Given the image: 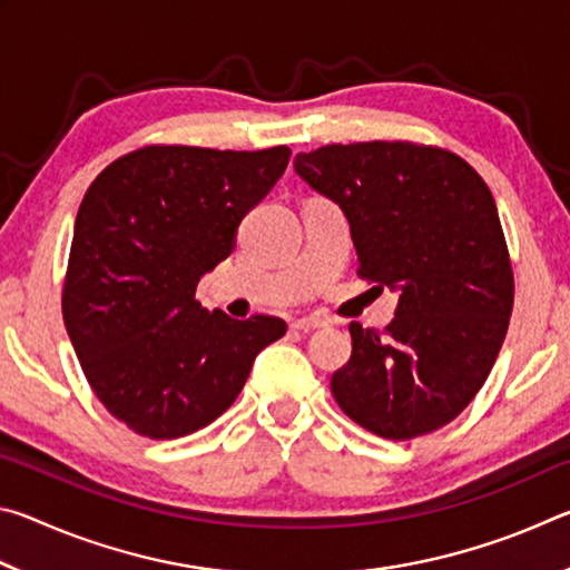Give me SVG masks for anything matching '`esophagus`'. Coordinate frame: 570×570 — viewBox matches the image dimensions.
<instances>
[{
	"instance_id": "obj_1",
	"label": "esophagus",
	"mask_w": 570,
	"mask_h": 570,
	"mask_svg": "<svg viewBox=\"0 0 570 570\" xmlns=\"http://www.w3.org/2000/svg\"><path fill=\"white\" fill-rule=\"evenodd\" d=\"M322 326H326V322L320 320V316H304V320H296L292 324V330H296V332H314V330H322Z\"/></svg>"
}]
</instances>
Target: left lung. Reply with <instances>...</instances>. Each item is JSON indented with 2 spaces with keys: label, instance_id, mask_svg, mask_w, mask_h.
<instances>
[{
  "label": "left lung",
  "instance_id": "left-lung-1",
  "mask_svg": "<svg viewBox=\"0 0 570 570\" xmlns=\"http://www.w3.org/2000/svg\"><path fill=\"white\" fill-rule=\"evenodd\" d=\"M294 170L350 220L360 276L397 294L384 332L350 324L334 400L387 440L440 430L485 384L513 312L493 193L455 153L402 140L298 153Z\"/></svg>",
  "mask_w": 570,
  "mask_h": 570
}]
</instances>
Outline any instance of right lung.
I'll list each match as a JSON object with an SVG mask.
<instances>
[{
  "label": "right lung",
  "mask_w": 570,
  "mask_h": 570,
  "mask_svg": "<svg viewBox=\"0 0 570 570\" xmlns=\"http://www.w3.org/2000/svg\"><path fill=\"white\" fill-rule=\"evenodd\" d=\"M286 146H150L110 163L75 218L62 292L67 334L112 417L153 440L190 435L244 390L276 316L230 320L196 302L244 216L284 176Z\"/></svg>",
  "instance_id": "right-lung-1"
}]
</instances>
